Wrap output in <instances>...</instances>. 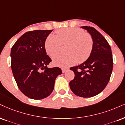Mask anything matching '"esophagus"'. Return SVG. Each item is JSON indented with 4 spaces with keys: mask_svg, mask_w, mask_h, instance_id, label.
I'll use <instances>...</instances> for the list:
<instances>
[{
    "mask_svg": "<svg viewBox=\"0 0 125 125\" xmlns=\"http://www.w3.org/2000/svg\"><path fill=\"white\" fill-rule=\"evenodd\" d=\"M61 70H62V72H63V73H65V72L68 70V69H67V68H62Z\"/></svg>",
    "mask_w": 125,
    "mask_h": 125,
    "instance_id": "esophagus-1",
    "label": "esophagus"
}]
</instances>
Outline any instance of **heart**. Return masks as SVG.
<instances>
[{
	"instance_id": "b5f03b06",
	"label": "heart",
	"mask_w": 125,
	"mask_h": 125,
	"mask_svg": "<svg viewBox=\"0 0 125 125\" xmlns=\"http://www.w3.org/2000/svg\"><path fill=\"white\" fill-rule=\"evenodd\" d=\"M57 35L51 34L45 42V49L50 56L58 54L62 48L66 47L67 53L60 54L54 57L53 64L62 68H67L76 62H84L90 56L93 47L92 36L78 28H65L56 31Z\"/></svg>"
}]
</instances>
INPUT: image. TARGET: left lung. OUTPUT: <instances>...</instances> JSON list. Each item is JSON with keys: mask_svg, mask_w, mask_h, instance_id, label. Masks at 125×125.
Instances as JSON below:
<instances>
[{"mask_svg": "<svg viewBox=\"0 0 125 125\" xmlns=\"http://www.w3.org/2000/svg\"><path fill=\"white\" fill-rule=\"evenodd\" d=\"M93 40L92 53L81 65L71 67L75 78L70 86L75 95L82 97H92L105 89L110 81L113 68L111 49L107 40L92 27L83 26Z\"/></svg>", "mask_w": 125, "mask_h": 125, "instance_id": "left-lung-1", "label": "left lung"}]
</instances>
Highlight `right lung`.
I'll use <instances>...</instances> for the list:
<instances>
[{"label": "right lung", "instance_id": "right-lung-1", "mask_svg": "<svg viewBox=\"0 0 125 125\" xmlns=\"http://www.w3.org/2000/svg\"><path fill=\"white\" fill-rule=\"evenodd\" d=\"M53 30H35L23 34L11 49L12 72L18 88L28 97L41 100L53 92L58 67L48 68L52 61L45 41Z\"/></svg>", "mask_w": 125, "mask_h": 125}]
</instances>
